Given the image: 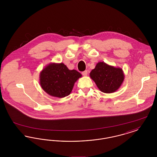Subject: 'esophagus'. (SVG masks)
I'll use <instances>...</instances> for the list:
<instances>
[{"label": "esophagus", "instance_id": "esophagus-1", "mask_svg": "<svg viewBox=\"0 0 157 157\" xmlns=\"http://www.w3.org/2000/svg\"><path fill=\"white\" fill-rule=\"evenodd\" d=\"M82 74L83 76H86L87 75H88V71L86 70V71H83V72H82Z\"/></svg>", "mask_w": 157, "mask_h": 157}]
</instances>
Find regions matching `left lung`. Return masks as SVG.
<instances>
[{"label": "left lung", "instance_id": "left-lung-1", "mask_svg": "<svg viewBox=\"0 0 157 157\" xmlns=\"http://www.w3.org/2000/svg\"><path fill=\"white\" fill-rule=\"evenodd\" d=\"M90 76L98 89L106 94L117 91L125 78L122 69L109 65L104 62H98L90 72Z\"/></svg>", "mask_w": 157, "mask_h": 157}]
</instances>
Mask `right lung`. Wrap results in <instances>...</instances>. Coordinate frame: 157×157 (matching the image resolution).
Returning <instances> with one entry per match:
<instances>
[{
	"instance_id": "right-lung-1",
	"label": "right lung",
	"mask_w": 157,
	"mask_h": 157,
	"mask_svg": "<svg viewBox=\"0 0 157 157\" xmlns=\"http://www.w3.org/2000/svg\"><path fill=\"white\" fill-rule=\"evenodd\" d=\"M82 75L75 69L69 70L63 63H50L40 72L39 83L42 90L54 97H65L73 90Z\"/></svg>"
}]
</instances>
